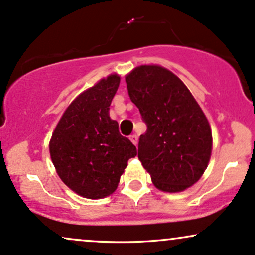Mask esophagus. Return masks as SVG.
<instances>
[{"label": "esophagus", "instance_id": "esophagus-1", "mask_svg": "<svg viewBox=\"0 0 255 255\" xmlns=\"http://www.w3.org/2000/svg\"><path fill=\"white\" fill-rule=\"evenodd\" d=\"M129 139H130V141L133 142L134 145H135V146L137 145V135H136V134H133V135H130Z\"/></svg>", "mask_w": 255, "mask_h": 255}]
</instances>
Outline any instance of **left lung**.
Wrapping results in <instances>:
<instances>
[{
  "label": "left lung",
  "instance_id": "obj_1",
  "mask_svg": "<svg viewBox=\"0 0 255 255\" xmlns=\"http://www.w3.org/2000/svg\"><path fill=\"white\" fill-rule=\"evenodd\" d=\"M128 95L147 126L137 157L163 192H182L209 164L212 133L187 86L160 66H140L126 77Z\"/></svg>",
  "mask_w": 255,
  "mask_h": 255
}]
</instances>
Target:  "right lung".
<instances>
[{"instance_id":"add662e5","label":"right lung","mask_w":255,"mask_h":255,"mask_svg":"<svg viewBox=\"0 0 255 255\" xmlns=\"http://www.w3.org/2000/svg\"><path fill=\"white\" fill-rule=\"evenodd\" d=\"M120 77L111 74L69 104L52 133L49 150L61 180L77 194L102 199L118 188L136 147L109 116Z\"/></svg>"}]
</instances>
